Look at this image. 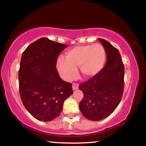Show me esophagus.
Returning a JSON list of instances; mask_svg holds the SVG:
<instances>
[{
	"instance_id": "obj_1",
	"label": "esophagus",
	"mask_w": 146,
	"mask_h": 146,
	"mask_svg": "<svg viewBox=\"0 0 146 146\" xmlns=\"http://www.w3.org/2000/svg\"><path fill=\"white\" fill-rule=\"evenodd\" d=\"M78 86L79 85L77 83H73V86H72V87H73V90H77L78 88Z\"/></svg>"
}]
</instances>
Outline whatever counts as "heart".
<instances>
[{
    "mask_svg": "<svg viewBox=\"0 0 146 146\" xmlns=\"http://www.w3.org/2000/svg\"><path fill=\"white\" fill-rule=\"evenodd\" d=\"M65 58H58L57 68L62 78L70 81L76 77L79 66L83 76L98 74L104 66L106 51L100 44L77 46L66 51Z\"/></svg>",
    "mask_w": 146,
    "mask_h": 146,
    "instance_id": "b5f03b06",
    "label": "heart"
}]
</instances>
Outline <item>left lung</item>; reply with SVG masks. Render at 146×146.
<instances>
[{"label": "left lung", "instance_id": "obj_1", "mask_svg": "<svg viewBox=\"0 0 146 146\" xmlns=\"http://www.w3.org/2000/svg\"><path fill=\"white\" fill-rule=\"evenodd\" d=\"M98 40L106 53L104 67L79 86L84 94L80 111L91 121L104 119L113 113L121 102L124 87V65L118 49L105 40Z\"/></svg>", "mask_w": 146, "mask_h": 146}]
</instances>
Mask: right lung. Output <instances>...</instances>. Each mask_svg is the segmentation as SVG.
<instances>
[{
	"label": "right lung",
	"mask_w": 146,
	"mask_h": 146,
	"mask_svg": "<svg viewBox=\"0 0 146 146\" xmlns=\"http://www.w3.org/2000/svg\"><path fill=\"white\" fill-rule=\"evenodd\" d=\"M67 46L41 38L22 55L18 71L21 98L27 111L39 121L58 117L64 102L73 94L72 84L62 80L56 67L58 56Z\"/></svg>",
	"instance_id": "obj_1"
}]
</instances>
